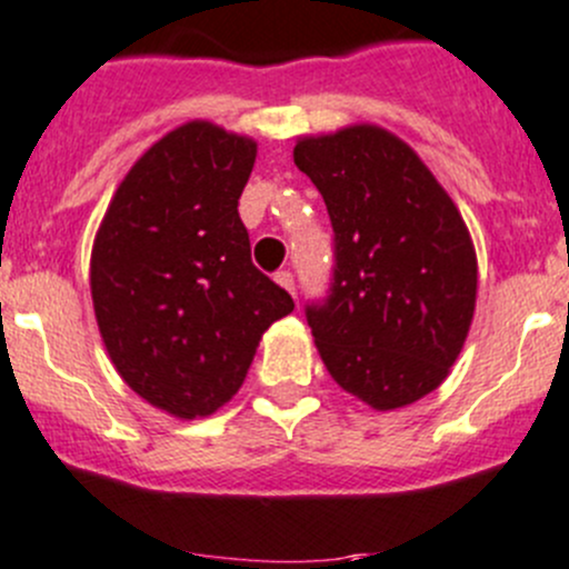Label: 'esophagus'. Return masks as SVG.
I'll return each instance as SVG.
<instances>
[{"label": "esophagus", "instance_id": "esophagus-1", "mask_svg": "<svg viewBox=\"0 0 569 569\" xmlns=\"http://www.w3.org/2000/svg\"><path fill=\"white\" fill-rule=\"evenodd\" d=\"M274 280H278V286H283L286 291H291V295H295V274H291L289 269H280V272L274 274Z\"/></svg>", "mask_w": 569, "mask_h": 569}]
</instances>
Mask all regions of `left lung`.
<instances>
[{
    "label": "left lung",
    "instance_id": "obj_1",
    "mask_svg": "<svg viewBox=\"0 0 569 569\" xmlns=\"http://www.w3.org/2000/svg\"><path fill=\"white\" fill-rule=\"evenodd\" d=\"M295 164L336 233L330 291L306 306L327 371L375 410L423 399L449 377L476 308V250L455 200L380 126L302 137Z\"/></svg>",
    "mask_w": 569,
    "mask_h": 569
}]
</instances>
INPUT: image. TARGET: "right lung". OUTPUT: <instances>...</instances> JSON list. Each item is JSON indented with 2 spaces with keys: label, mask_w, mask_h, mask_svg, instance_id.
I'll return each mask as SVG.
<instances>
[{
  "label": "right lung",
  "mask_w": 569,
  "mask_h": 569,
  "mask_svg": "<svg viewBox=\"0 0 569 569\" xmlns=\"http://www.w3.org/2000/svg\"><path fill=\"white\" fill-rule=\"evenodd\" d=\"M256 142L192 120L126 173L90 256L101 338L126 386L176 418L242 388L263 330L295 300L250 261L239 198Z\"/></svg>",
  "instance_id": "obj_1"
}]
</instances>
